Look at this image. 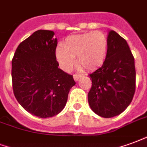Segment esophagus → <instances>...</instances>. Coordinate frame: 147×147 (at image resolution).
Listing matches in <instances>:
<instances>
[{"instance_id":"esophagus-1","label":"esophagus","mask_w":147,"mask_h":147,"mask_svg":"<svg viewBox=\"0 0 147 147\" xmlns=\"http://www.w3.org/2000/svg\"><path fill=\"white\" fill-rule=\"evenodd\" d=\"M80 77H81V76H80V75H78V74H75V75L73 76L74 80H75V81H78Z\"/></svg>"}]
</instances>
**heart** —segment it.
<instances>
[{"instance_id":"heart-1","label":"heart","mask_w":147,"mask_h":147,"mask_svg":"<svg viewBox=\"0 0 147 147\" xmlns=\"http://www.w3.org/2000/svg\"><path fill=\"white\" fill-rule=\"evenodd\" d=\"M109 42L107 35L100 31H91L71 35L65 38L62 46L55 50V58L65 71L71 69L76 62L79 68L87 71L97 69L107 59Z\"/></svg>"}]
</instances>
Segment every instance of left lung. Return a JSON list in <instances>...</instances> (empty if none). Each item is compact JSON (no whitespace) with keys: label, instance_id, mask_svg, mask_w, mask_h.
I'll list each match as a JSON object with an SVG mask.
<instances>
[{"label":"left lung","instance_id":"left-lung-1","mask_svg":"<svg viewBox=\"0 0 147 147\" xmlns=\"http://www.w3.org/2000/svg\"><path fill=\"white\" fill-rule=\"evenodd\" d=\"M109 47L104 65L90 75L88 101L103 118L120 115L132 100L136 90L135 61L126 40L114 30L107 35Z\"/></svg>","mask_w":147,"mask_h":147}]
</instances>
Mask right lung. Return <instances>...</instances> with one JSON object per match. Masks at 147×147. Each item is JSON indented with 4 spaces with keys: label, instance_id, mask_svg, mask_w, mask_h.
I'll list each match as a JSON object with an SVG mask.
<instances>
[{
    "label": "right lung",
    "instance_id": "add662e5",
    "mask_svg": "<svg viewBox=\"0 0 147 147\" xmlns=\"http://www.w3.org/2000/svg\"><path fill=\"white\" fill-rule=\"evenodd\" d=\"M51 30H37L17 47L11 65L13 92L24 109L46 118L65 107L73 77L58 68L57 38Z\"/></svg>",
    "mask_w": 147,
    "mask_h": 147
}]
</instances>
